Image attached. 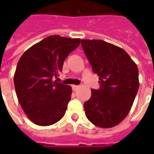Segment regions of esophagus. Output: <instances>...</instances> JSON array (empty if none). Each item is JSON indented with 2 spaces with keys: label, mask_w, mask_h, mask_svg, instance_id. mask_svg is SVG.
Returning <instances> with one entry per match:
<instances>
[{
  "label": "esophagus",
  "mask_w": 154,
  "mask_h": 154,
  "mask_svg": "<svg viewBox=\"0 0 154 154\" xmlns=\"http://www.w3.org/2000/svg\"><path fill=\"white\" fill-rule=\"evenodd\" d=\"M72 90L73 91H76L79 88V86H77V85H72Z\"/></svg>",
  "instance_id": "esophagus-1"
}]
</instances>
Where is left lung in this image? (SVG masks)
I'll return each instance as SVG.
<instances>
[{
    "instance_id": "1",
    "label": "left lung",
    "mask_w": 154,
    "mask_h": 154,
    "mask_svg": "<svg viewBox=\"0 0 154 154\" xmlns=\"http://www.w3.org/2000/svg\"><path fill=\"white\" fill-rule=\"evenodd\" d=\"M82 46L100 85L84 103L86 116L96 126L111 128L131 109L139 87L138 67L123 48L106 41L82 39Z\"/></svg>"
}]
</instances>
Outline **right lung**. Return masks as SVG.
Segmentation results:
<instances>
[{
    "label": "right lung",
    "mask_w": 154,
    "mask_h": 154,
    "mask_svg": "<svg viewBox=\"0 0 154 154\" xmlns=\"http://www.w3.org/2000/svg\"><path fill=\"white\" fill-rule=\"evenodd\" d=\"M80 38L51 35L23 54L15 69L14 84L19 102L32 122L54 125L65 115L72 87L53 81L64 60L80 44Z\"/></svg>",
    "instance_id": "right-lung-1"
}]
</instances>
